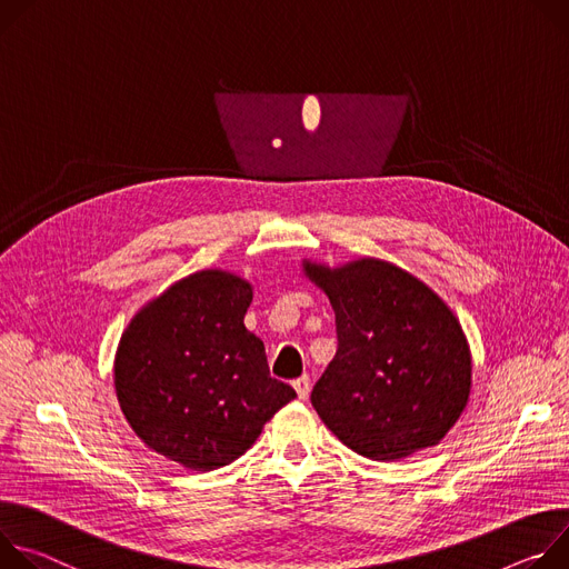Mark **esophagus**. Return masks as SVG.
I'll return each instance as SVG.
<instances>
[{
  "label": "esophagus",
  "mask_w": 569,
  "mask_h": 569,
  "mask_svg": "<svg viewBox=\"0 0 569 569\" xmlns=\"http://www.w3.org/2000/svg\"><path fill=\"white\" fill-rule=\"evenodd\" d=\"M293 389L298 393L300 400H305L309 396V389H311V382H309V375H302L298 377V380H293Z\"/></svg>",
  "instance_id": "34e87169"
}]
</instances>
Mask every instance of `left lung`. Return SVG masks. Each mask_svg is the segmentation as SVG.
Returning a JSON list of instances; mask_svg holds the SVG:
<instances>
[{
    "label": "left lung",
    "mask_w": 569,
    "mask_h": 569,
    "mask_svg": "<svg viewBox=\"0 0 569 569\" xmlns=\"http://www.w3.org/2000/svg\"><path fill=\"white\" fill-rule=\"evenodd\" d=\"M302 271L337 317V355L311 391L326 427L372 461L438 446L472 387L470 346L455 311L385 260L335 269L302 260Z\"/></svg>",
    "instance_id": "obj_1"
}]
</instances>
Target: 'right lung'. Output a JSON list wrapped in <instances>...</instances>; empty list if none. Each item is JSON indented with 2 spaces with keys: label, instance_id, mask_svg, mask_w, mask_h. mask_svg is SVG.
Returning <instances> with one entry per match:
<instances>
[{
  "label": "right lung",
  "instance_id": "1",
  "mask_svg": "<svg viewBox=\"0 0 569 569\" xmlns=\"http://www.w3.org/2000/svg\"><path fill=\"white\" fill-rule=\"evenodd\" d=\"M248 280L206 269L149 300L119 339L114 393L153 452L210 472L239 459L296 398L246 330Z\"/></svg>",
  "mask_w": 569,
  "mask_h": 569
}]
</instances>
